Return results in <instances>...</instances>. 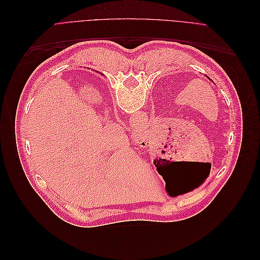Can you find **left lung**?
Returning a JSON list of instances; mask_svg holds the SVG:
<instances>
[{"instance_id":"obj_1","label":"left lung","mask_w":260,"mask_h":260,"mask_svg":"<svg viewBox=\"0 0 260 260\" xmlns=\"http://www.w3.org/2000/svg\"><path fill=\"white\" fill-rule=\"evenodd\" d=\"M207 78H208V77H207Z\"/></svg>"}]
</instances>
